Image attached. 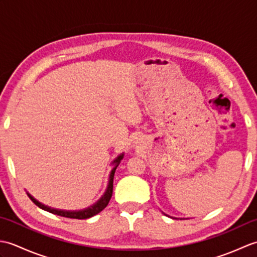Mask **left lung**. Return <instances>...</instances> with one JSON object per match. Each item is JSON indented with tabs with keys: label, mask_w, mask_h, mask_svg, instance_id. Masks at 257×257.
Instances as JSON below:
<instances>
[{
	"label": "left lung",
	"mask_w": 257,
	"mask_h": 257,
	"mask_svg": "<svg viewBox=\"0 0 257 257\" xmlns=\"http://www.w3.org/2000/svg\"><path fill=\"white\" fill-rule=\"evenodd\" d=\"M163 214H165V213H163ZM166 215H167V214H166ZM168 216H169V215H168ZM172 219H173V217H172ZM174 219H176V217H174Z\"/></svg>",
	"instance_id": "1"
}]
</instances>
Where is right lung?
I'll return each instance as SVG.
<instances>
[{"instance_id": "add662e5", "label": "right lung", "mask_w": 257, "mask_h": 257, "mask_svg": "<svg viewBox=\"0 0 257 257\" xmlns=\"http://www.w3.org/2000/svg\"><path fill=\"white\" fill-rule=\"evenodd\" d=\"M124 154H120L116 159H114L112 162H111V166H112V169L110 173H109V179H108V184H107V188H106V191L103 192V194L100 196L99 200H98L97 202H95L94 204L86 207V209H83V210H78V211H67V210H59V209H54V207H51V206H47L45 204L41 203V202H38L35 198H33V196L29 193L26 192L27 195H29V198L34 202V203L38 206L41 207L42 210L44 211H47L50 213H53V214H56V215H59V216H64V217H69V219H78V220H84V219H89V217L94 216L96 214H98V213L101 212L105 207L108 205L109 201H110L111 199V195H112V187H113V176H114V171H116L117 167L119 166L120 161L122 160Z\"/></svg>"}]
</instances>
